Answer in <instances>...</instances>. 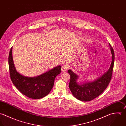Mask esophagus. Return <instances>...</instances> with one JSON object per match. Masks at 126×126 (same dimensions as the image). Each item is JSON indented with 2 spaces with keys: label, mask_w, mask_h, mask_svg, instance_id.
I'll use <instances>...</instances> for the list:
<instances>
[{
  "label": "esophagus",
  "mask_w": 126,
  "mask_h": 126,
  "mask_svg": "<svg viewBox=\"0 0 126 126\" xmlns=\"http://www.w3.org/2000/svg\"><path fill=\"white\" fill-rule=\"evenodd\" d=\"M69 65L67 64H63L62 66V71L63 72H64V71H66L68 68H69Z\"/></svg>",
  "instance_id": "obj_1"
}]
</instances>
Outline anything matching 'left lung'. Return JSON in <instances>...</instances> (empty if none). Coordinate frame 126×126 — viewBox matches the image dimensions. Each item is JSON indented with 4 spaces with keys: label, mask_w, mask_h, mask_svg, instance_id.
I'll return each instance as SVG.
<instances>
[{
    "label": "left lung",
    "mask_w": 126,
    "mask_h": 126,
    "mask_svg": "<svg viewBox=\"0 0 126 126\" xmlns=\"http://www.w3.org/2000/svg\"><path fill=\"white\" fill-rule=\"evenodd\" d=\"M112 54V62L109 70L100 78L93 82L79 84L77 83L78 76L72 70H68V72L70 75L69 88L73 96L77 99L82 101H89L98 97L107 88L110 83L112 75L114 63V52L109 43Z\"/></svg>",
    "instance_id": "left-lung-1"
}]
</instances>
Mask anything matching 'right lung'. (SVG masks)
<instances>
[{"label":"right lung","mask_w":126,"mask_h":126,"mask_svg":"<svg viewBox=\"0 0 126 126\" xmlns=\"http://www.w3.org/2000/svg\"><path fill=\"white\" fill-rule=\"evenodd\" d=\"M10 76L14 85L24 95L39 99L46 96L52 89L55 77L61 73V66L35 77H27L19 74L16 69L12 57V47L8 58Z\"/></svg>","instance_id":"obj_1"}]
</instances>
